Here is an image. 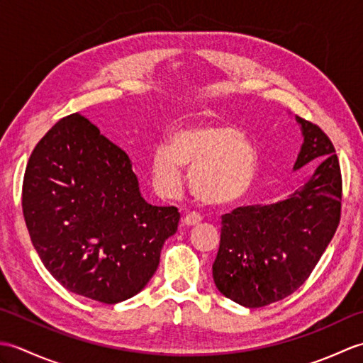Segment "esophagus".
<instances>
[{
    "label": "esophagus",
    "mask_w": 363,
    "mask_h": 363,
    "mask_svg": "<svg viewBox=\"0 0 363 363\" xmlns=\"http://www.w3.org/2000/svg\"><path fill=\"white\" fill-rule=\"evenodd\" d=\"M201 221V217H199L198 213H195V212H191V213H187L186 217H184V220H182V223L186 226H195V225H198V223Z\"/></svg>",
    "instance_id": "1"
}]
</instances>
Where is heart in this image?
<instances>
[{
  "instance_id": "b5f03b06",
  "label": "heart",
  "mask_w": 363,
  "mask_h": 363,
  "mask_svg": "<svg viewBox=\"0 0 363 363\" xmlns=\"http://www.w3.org/2000/svg\"><path fill=\"white\" fill-rule=\"evenodd\" d=\"M181 168L190 169L189 187L207 206L235 203L248 194L257 173V156L235 126L220 121L173 129L168 145L150 159L151 179L160 195L172 196L182 186Z\"/></svg>"
}]
</instances>
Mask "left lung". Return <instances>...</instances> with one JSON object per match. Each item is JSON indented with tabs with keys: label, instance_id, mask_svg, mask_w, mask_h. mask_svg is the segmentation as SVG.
<instances>
[{
	"label": "left lung",
	"instance_id": "1",
	"mask_svg": "<svg viewBox=\"0 0 363 363\" xmlns=\"http://www.w3.org/2000/svg\"><path fill=\"white\" fill-rule=\"evenodd\" d=\"M301 146L293 169L315 165L289 196L273 204L237 207L221 217L213 282L245 307H264L298 290L318 264L340 223L342 173L323 129L301 117Z\"/></svg>",
	"mask_w": 363,
	"mask_h": 363
}]
</instances>
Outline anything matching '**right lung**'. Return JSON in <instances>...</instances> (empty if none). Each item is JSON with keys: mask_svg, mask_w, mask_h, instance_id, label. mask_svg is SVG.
<instances>
[{"mask_svg": "<svg viewBox=\"0 0 363 363\" xmlns=\"http://www.w3.org/2000/svg\"><path fill=\"white\" fill-rule=\"evenodd\" d=\"M21 206L54 279L104 304L145 289L181 218L173 206L145 201L128 154L79 113L59 120L35 145Z\"/></svg>", "mask_w": 363, "mask_h": 363, "instance_id": "add662e5", "label": "right lung"}]
</instances>
